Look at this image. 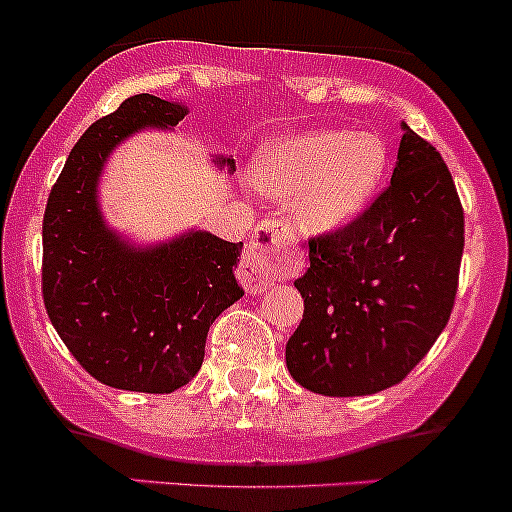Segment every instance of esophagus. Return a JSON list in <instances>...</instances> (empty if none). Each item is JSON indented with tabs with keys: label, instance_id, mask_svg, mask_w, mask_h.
I'll list each match as a JSON object with an SVG mask.
<instances>
[{
	"label": "esophagus",
	"instance_id": "1",
	"mask_svg": "<svg viewBox=\"0 0 512 512\" xmlns=\"http://www.w3.org/2000/svg\"><path fill=\"white\" fill-rule=\"evenodd\" d=\"M299 270H302V257L297 252L294 232L282 220H262L242 255L240 282L247 292H265L277 280L294 277Z\"/></svg>",
	"mask_w": 512,
	"mask_h": 512
}]
</instances>
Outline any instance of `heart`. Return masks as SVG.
<instances>
[{"label":"heart","mask_w":512,"mask_h":512,"mask_svg":"<svg viewBox=\"0 0 512 512\" xmlns=\"http://www.w3.org/2000/svg\"><path fill=\"white\" fill-rule=\"evenodd\" d=\"M389 151L371 131H309L275 143L257 163V183L294 198L299 223L332 230L359 215L384 180Z\"/></svg>","instance_id":"heart-1"}]
</instances>
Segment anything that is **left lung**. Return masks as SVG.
Returning <instances> with one entry per match:
<instances>
[{
	"label": "left lung",
	"instance_id": "obj_1",
	"mask_svg": "<svg viewBox=\"0 0 512 512\" xmlns=\"http://www.w3.org/2000/svg\"><path fill=\"white\" fill-rule=\"evenodd\" d=\"M463 205L441 153L404 126L391 183L347 225L309 237L287 369L304 389L364 396L406 379L448 324Z\"/></svg>",
	"mask_w": 512,
	"mask_h": 512
}]
</instances>
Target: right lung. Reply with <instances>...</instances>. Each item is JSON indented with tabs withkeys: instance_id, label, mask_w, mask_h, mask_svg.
Returning a JSON list of instances; mask_svg holds the SVG:
<instances>
[{
	"instance_id": "obj_1",
	"label": "right lung",
	"mask_w": 512,
	"mask_h": 512,
	"mask_svg": "<svg viewBox=\"0 0 512 512\" xmlns=\"http://www.w3.org/2000/svg\"><path fill=\"white\" fill-rule=\"evenodd\" d=\"M185 116L183 101L126 98L71 148L46 200V314L74 359L113 389L170 394L188 384L203 366L210 324L242 297L232 275L242 242L188 232L143 252L101 223L96 180L108 153L138 128L175 126Z\"/></svg>"
}]
</instances>
